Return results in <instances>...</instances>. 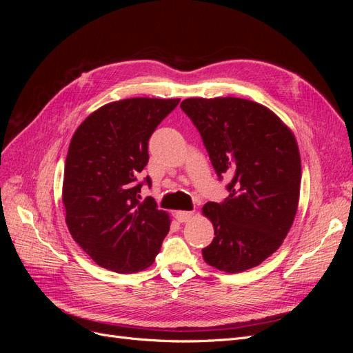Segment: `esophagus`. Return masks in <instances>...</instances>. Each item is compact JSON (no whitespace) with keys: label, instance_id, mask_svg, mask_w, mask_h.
Wrapping results in <instances>:
<instances>
[{"label":"esophagus","instance_id":"esophagus-1","mask_svg":"<svg viewBox=\"0 0 353 353\" xmlns=\"http://www.w3.org/2000/svg\"><path fill=\"white\" fill-rule=\"evenodd\" d=\"M175 218L178 222H188L191 218H193V212H188V210H179L175 213Z\"/></svg>","mask_w":353,"mask_h":353}]
</instances>
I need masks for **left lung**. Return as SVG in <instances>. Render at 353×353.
Here are the masks:
<instances>
[{"mask_svg": "<svg viewBox=\"0 0 353 353\" xmlns=\"http://www.w3.org/2000/svg\"><path fill=\"white\" fill-rule=\"evenodd\" d=\"M181 109L197 128L230 196L203 213L215 237L201 250L230 274L259 265L280 248L296 216L302 166L292 131L265 105L236 97L187 99Z\"/></svg>", "mask_w": 353, "mask_h": 353, "instance_id": "1", "label": "left lung"}]
</instances>
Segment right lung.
Masks as SVG:
<instances>
[{
    "label": "right lung",
    "instance_id": "obj_1",
    "mask_svg": "<svg viewBox=\"0 0 353 353\" xmlns=\"http://www.w3.org/2000/svg\"><path fill=\"white\" fill-rule=\"evenodd\" d=\"M179 100L126 99L90 114L69 145L63 179L66 223L81 249L103 268L132 274L150 266L169 232V216L153 197L148 140Z\"/></svg>",
    "mask_w": 353,
    "mask_h": 353
}]
</instances>
